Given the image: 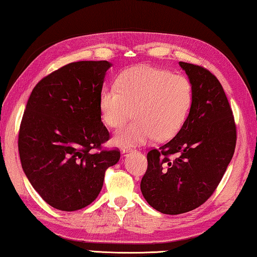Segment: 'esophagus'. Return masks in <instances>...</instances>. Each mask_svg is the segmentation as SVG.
<instances>
[{
  "instance_id": "obj_1",
  "label": "esophagus",
  "mask_w": 257,
  "mask_h": 257,
  "mask_svg": "<svg viewBox=\"0 0 257 257\" xmlns=\"http://www.w3.org/2000/svg\"><path fill=\"white\" fill-rule=\"evenodd\" d=\"M130 151H132V149H124V150H122V154H124V156H125V154L129 153Z\"/></svg>"
}]
</instances>
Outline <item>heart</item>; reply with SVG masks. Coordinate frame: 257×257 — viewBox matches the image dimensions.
<instances>
[{
	"label": "heart",
	"mask_w": 257,
	"mask_h": 257,
	"mask_svg": "<svg viewBox=\"0 0 257 257\" xmlns=\"http://www.w3.org/2000/svg\"><path fill=\"white\" fill-rule=\"evenodd\" d=\"M115 87L99 95L101 120L112 129L121 128L135 113L136 121L119 130L112 144L135 148L158 138L172 140L183 128L193 105V87L184 75L149 65L122 71Z\"/></svg>",
	"instance_id": "b5f03b06"
}]
</instances>
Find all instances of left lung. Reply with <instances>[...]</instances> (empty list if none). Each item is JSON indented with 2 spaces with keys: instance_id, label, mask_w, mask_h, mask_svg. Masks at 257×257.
Segmentation results:
<instances>
[{
  "instance_id": "1",
  "label": "left lung",
  "mask_w": 257,
  "mask_h": 257,
  "mask_svg": "<svg viewBox=\"0 0 257 257\" xmlns=\"http://www.w3.org/2000/svg\"><path fill=\"white\" fill-rule=\"evenodd\" d=\"M193 87L189 117L172 141L148 153L141 191L162 214L187 213L201 206L221 182L234 153L233 114L216 76L180 62ZM175 154L177 158L169 159Z\"/></svg>"
}]
</instances>
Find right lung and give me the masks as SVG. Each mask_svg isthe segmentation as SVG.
<instances>
[{"label":"right lung","mask_w":257,"mask_h":257,"mask_svg":"<svg viewBox=\"0 0 257 257\" xmlns=\"http://www.w3.org/2000/svg\"><path fill=\"white\" fill-rule=\"evenodd\" d=\"M112 66L107 60L65 65L35 85L20 124L24 173L56 209H82L98 197L105 172L120 160L117 150L100 151L109 134L101 122L99 95Z\"/></svg>","instance_id":"right-lung-1"}]
</instances>
